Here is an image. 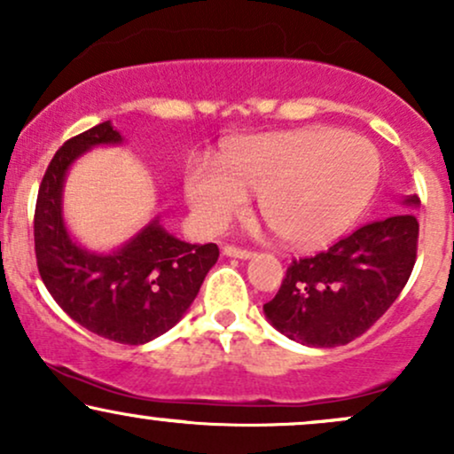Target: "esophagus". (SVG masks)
<instances>
[{"mask_svg":"<svg viewBox=\"0 0 454 454\" xmlns=\"http://www.w3.org/2000/svg\"><path fill=\"white\" fill-rule=\"evenodd\" d=\"M223 254H226V256H231V258H241V260H247V258L254 256L252 249L237 247V245H226V247H223Z\"/></svg>","mask_w":454,"mask_h":454,"instance_id":"obj_1","label":"esophagus"}]
</instances>
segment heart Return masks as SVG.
<instances>
[{
  "instance_id": "1",
  "label": "heart",
  "mask_w": 454,
  "mask_h": 454,
  "mask_svg": "<svg viewBox=\"0 0 454 454\" xmlns=\"http://www.w3.org/2000/svg\"><path fill=\"white\" fill-rule=\"evenodd\" d=\"M215 161H194L185 196L198 226L217 232L258 194V209L281 241L316 247L361 215L380 179L376 149L333 128L241 138Z\"/></svg>"
}]
</instances>
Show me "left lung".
<instances>
[{"instance_id":"left-lung-1","label":"left lung","mask_w":454,"mask_h":454,"mask_svg":"<svg viewBox=\"0 0 454 454\" xmlns=\"http://www.w3.org/2000/svg\"><path fill=\"white\" fill-rule=\"evenodd\" d=\"M419 196L405 198L419 207ZM419 220L401 211L369 222L325 252L290 262L264 316L281 335L311 348L346 346L387 314L408 284Z\"/></svg>"}]
</instances>
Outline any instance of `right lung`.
I'll list each match as a JSON object with an SVG mask.
<instances>
[{
    "label": "right lung",
    "instance_id": "1",
    "mask_svg": "<svg viewBox=\"0 0 454 454\" xmlns=\"http://www.w3.org/2000/svg\"><path fill=\"white\" fill-rule=\"evenodd\" d=\"M121 143L111 121L66 140L51 160L34 213L35 262L46 290L72 320L117 343H147L184 317L220 258L215 243L179 241L153 220L113 254L78 247L61 217L70 164L96 145Z\"/></svg>",
    "mask_w": 454,
    "mask_h": 454
}]
</instances>
